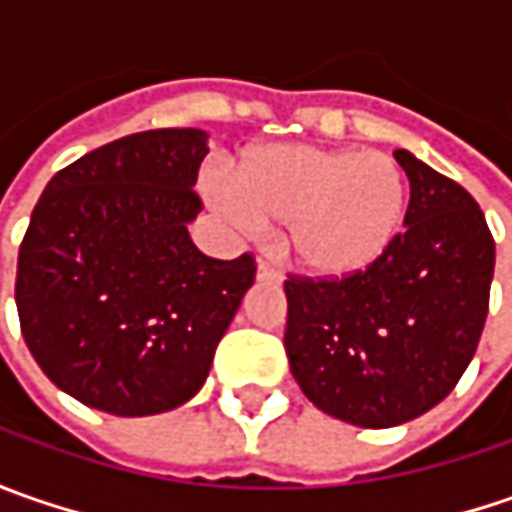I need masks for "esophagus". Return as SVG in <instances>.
<instances>
[{"label":"esophagus","mask_w":512,"mask_h":512,"mask_svg":"<svg viewBox=\"0 0 512 512\" xmlns=\"http://www.w3.org/2000/svg\"><path fill=\"white\" fill-rule=\"evenodd\" d=\"M256 273H259V279H262V282H282L279 270L270 265L267 259H259V270H256Z\"/></svg>","instance_id":"34e87169"}]
</instances>
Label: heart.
I'll list each match as a JSON object with an SVG mask.
<instances>
[{"label":"heart","instance_id":"heart-1","mask_svg":"<svg viewBox=\"0 0 512 512\" xmlns=\"http://www.w3.org/2000/svg\"><path fill=\"white\" fill-rule=\"evenodd\" d=\"M404 199V173L387 153L270 145L236 162L227 205L250 222L285 225L287 259L336 279L382 256L399 233Z\"/></svg>","mask_w":512,"mask_h":512}]
</instances>
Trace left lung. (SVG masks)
<instances>
[{"mask_svg": "<svg viewBox=\"0 0 512 512\" xmlns=\"http://www.w3.org/2000/svg\"><path fill=\"white\" fill-rule=\"evenodd\" d=\"M404 230L370 267L285 282V350L310 402L356 427H396L459 384L482 339L496 242L459 182L396 150Z\"/></svg>", "mask_w": 512, "mask_h": 512, "instance_id": "obj_1", "label": "left lung"}]
</instances>
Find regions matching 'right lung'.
I'll use <instances>...</instances> for the list:
<instances>
[{
  "instance_id": "right-lung-1",
  "label": "right lung",
  "mask_w": 512,
  "mask_h": 512,
  "mask_svg": "<svg viewBox=\"0 0 512 512\" xmlns=\"http://www.w3.org/2000/svg\"><path fill=\"white\" fill-rule=\"evenodd\" d=\"M207 133H130L59 170L16 265L22 336L59 390L113 416L165 413L199 393L256 279L253 253L210 259L187 222Z\"/></svg>"
}]
</instances>
